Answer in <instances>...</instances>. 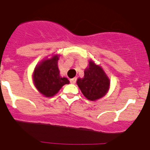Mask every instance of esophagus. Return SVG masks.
Returning <instances> with one entry per match:
<instances>
[{"instance_id":"esophagus-1","label":"esophagus","mask_w":150,"mask_h":150,"mask_svg":"<svg viewBox=\"0 0 150 150\" xmlns=\"http://www.w3.org/2000/svg\"><path fill=\"white\" fill-rule=\"evenodd\" d=\"M70 81H71V83H72V84H75L76 82V78H72V79H70Z\"/></svg>"}]
</instances>
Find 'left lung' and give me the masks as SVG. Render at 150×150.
I'll use <instances>...</instances> for the list:
<instances>
[{"label":"left lung","mask_w":150,"mask_h":150,"mask_svg":"<svg viewBox=\"0 0 150 150\" xmlns=\"http://www.w3.org/2000/svg\"><path fill=\"white\" fill-rule=\"evenodd\" d=\"M76 83L88 100L94 101L107 95L110 89V80L101 67L89 60L84 71L83 78H78Z\"/></svg>","instance_id":"1"}]
</instances>
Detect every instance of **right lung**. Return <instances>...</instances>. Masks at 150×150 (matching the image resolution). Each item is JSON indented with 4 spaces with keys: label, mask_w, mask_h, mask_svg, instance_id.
Listing matches in <instances>:
<instances>
[{
    "label": "right lung",
    "mask_w": 150,
    "mask_h": 150,
    "mask_svg": "<svg viewBox=\"0 0 150 150\" xmlns=\"http://www.w3.org/2000/svg\"><path fill=\"white\" fill-rule=\"evenodd\" d=\"M60 55H52L50 59L41 61L34 68L32 79L34 86L40 93L46 98L56 95L64 85L69 84L66 77L60 76L58 61Z\"/></svg>",
    "instance_id": "obj_1"
}]
</instances>
